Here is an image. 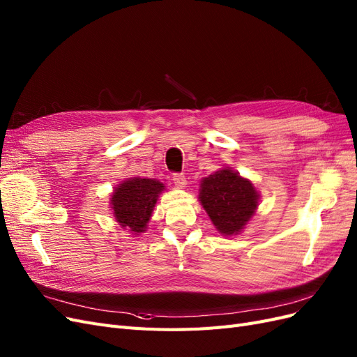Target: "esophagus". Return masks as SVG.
Instances as JSON below:
<instances>
[{
	"label": "esophagus",
	"instance_id": "obj_1",
	"mask_svg": "<svg viewBox=\"0 0 357 357\" xmlns=\"http://www.w3.org/2000/svg\"><path fill=\"white\" fill-rule=\"evenodd\" d=\"M172 181H174V185L177 188L186 186V177H185V174H180V172H174V174H172Z\"/></svg>",
	"mask_w": 357,
	"mask_h": 357
}]
</instances>
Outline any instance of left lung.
<instances>
[{"label":"left lung","mask_w":357,"mask_h":357,"mask_svg":"<svg viewBox=\"0 0 357 357\" xmlns=\"http://www.w3.org/2000/svg\"><path fill=\"white\" fill-rule=\"evenodd\" d=\"M259 195L253 185L232 169H220L201 183L199 201L218 231L238 234L250 220Z\"/></svg>","instance_id":"obj_1"}]
</instances>
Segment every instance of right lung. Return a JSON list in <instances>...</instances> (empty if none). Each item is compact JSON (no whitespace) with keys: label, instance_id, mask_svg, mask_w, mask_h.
Masks as SVG:
<instances>
[{"label":"right lung","instance_id":"add662e5","mask_svg":"<svg viewBox=\"0 0 357 357\" xmlns=\"http://www.w3.org/2000/svg\"><path fill=\"white\" fill-rule=\"evenodd\" d=\"M162 190L164 185L152 178H129L123 181L112 195L116 220L128 231L143 232Z\"/></svg>","mask_w":357,"mask_h":357}]
</instances>
